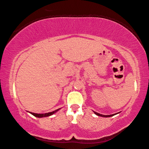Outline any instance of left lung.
Instances as JSON below:
<instances>
[{"label":"left lung","instance_id":"obj_1","mask_svg":"<svg viewBox=\"0 0 149 149\" xmlns=\"http://www.w3.org/2000/svg\"><path fill=\"white\" fill-rule=\"evenodd\" d=\"M94 113H95V114H96V115L98 116H103V117H110V116H114L115 115H116V113H115V114H113V115H101V114H99L97 112H94Z\"/></svg>","mask_w":149,"mask_h":149}]
</instances>
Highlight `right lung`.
<instances>
[{"label":"right lung","mask_w":149,"mask_h":149,"mask_svg":"<svg viewBox=\"0 0 149 149\" xmlns=\"http://www.w3.org/2000/svg\"><path fill=\"white\" fill-rule=\"evenodd\" d=\"M59 109H60V108H59ZM59 109H56V110H55V111H52V112L47 113H45V114H37V113H32V112H30V113L32 114V115H34V116L38 117V118H42V117L49 116H50V115H53L54 113H55L56 112L58 111Z\"/></svg>","instance_id":"obj_1"}]
</instances>
